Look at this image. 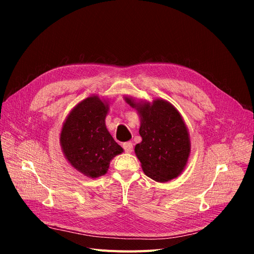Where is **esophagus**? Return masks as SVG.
Listing matches in <instances>:
<instances>
[{"mask_svg":"<svg viewBox=\"0 0 254 254\" xmlns=\"http://www.w3.org/2000/svg\"><path fill=\"white\" fill-rule=\"evenodd\" d=\"M122 148H124L125 152L127 153H130L133 151V143L130 141H127V142H125L124 144H122Z\"/></svg>","mask_w":254,"mask_h":254,"instance_id":"1","label":"esophagus"}]
</instances>
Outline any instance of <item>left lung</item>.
<instances>
[{
	"label": "left lung",
	"instance_id": "left-lung-1",
	"mask_svg": "<svg viewBox=\"0 0 254 254\" xmlns=\"http://www.w3.org/2000/svg\"><path fill=\"white\" fill-rule=\"evenodd\" d=\"M127 102L134 106L132 101ZM138 106V104H137ZM142 141L135 153L146 176L166 183L182 173L190 154V140L185 122L173 105L156 100L139 106Z\"/></svg>",
	"mask_w": 254,
	"mask_h": 254
}]
</instances>
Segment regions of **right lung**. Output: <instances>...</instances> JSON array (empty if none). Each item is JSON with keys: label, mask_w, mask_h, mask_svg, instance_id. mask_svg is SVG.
<instances>
[{"label": "right lung", "mask_w": 254, "mask_h": 254, "mask_svg": "<svg viewBox=\"0 0 254 254\" xmlns=\"http://www.w3.org/2000/svg\"><path fill=\"white\" fill-rule=\"evenodd\" d=\"M108 110L98 97L87 98L70 112L60 136L70 165L92 178L104 175L110 161L124 151L106 129Z\"/></svg>", "instance_id": "1"}]
</instances>
